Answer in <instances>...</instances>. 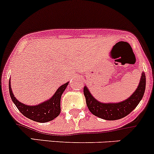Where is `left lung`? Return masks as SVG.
Here are the masks:
<instances>
[{
    "label": "left lung",
    "mask_w": 154,
    "mask_h": 154,
    "mask_svg": "<svg viewBox=\"0 0 154 154\" xmlns=\"http://www.w3.org/2000/svg\"><path fill=\"white\" fill-rule=\"evenodd\" d=\"M145 85L146 76L144 72H142L140 82L135 91L128 99L116 103H103L97 101L91 94L87 87H84L83 91L86 104L92 114L106 120H116L126 116L135 109L144 96Z\"/></svg>",
    "instance_id": "1"
}]
</instances>
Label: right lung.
<instances>
[{"instance_id":"1","label":"right lung","mask_w":154,"mask_h":154,"mask_svg":"<svg viewBox=\"0 0 154 154\" xmlns=\"http://www.w3.org/2000/svg\"><path fill=\"white\" fill-rule=\"evenodd\" d=\"M68 84L69 82H67L61 85L50 100L36 106H27L17 100L10 87V80L9 81V91L13 102L23 116L35 122H47L59 116L60 112V98Z\"/></svg>"}]
</instances>
